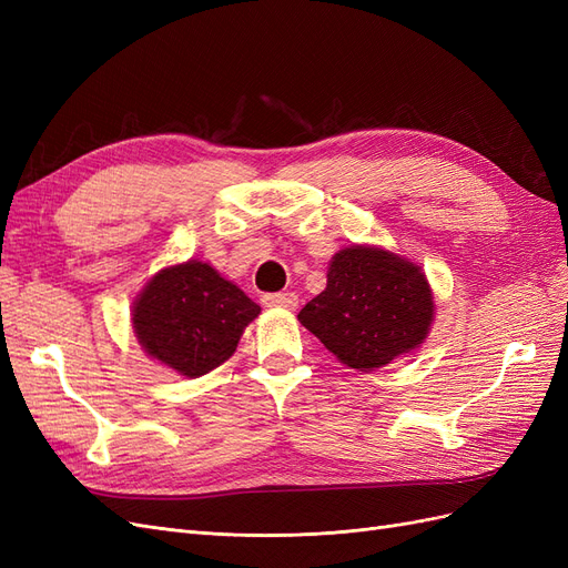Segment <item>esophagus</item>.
<instances>
[{"mask_svg":"<svg viewBox=\"0 0 568 568\" xmlns=\"http://www.w3.org/2000/svg\"><path fill=\"white\" fill-rule=\"evenodd\" d=\"M265 307H284V311H294L298 305V296L291 291H280V294H265L263 296Z\"/></svg>","mask_w":568,"mask_h":568,"instance_id":"obj_1","label":"esophagus"}]
</instances>
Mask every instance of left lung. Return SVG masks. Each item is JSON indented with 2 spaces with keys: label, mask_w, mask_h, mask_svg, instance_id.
<instances>
[{
  "label": "left lung",
  "mask_w": 568,
  "mask_h": 568,
  "mask_svg": "<svg viewBox=\"0 0 568 568\" xmlns=\"http://www.w3.org/2000/svg\"><path fill=\"white\" fill-rule=\"evenodd\" d=\"M434 317L424 272L382 248L351 246L334 255L326 288L298 313L343 365L372 372L426 338Z\"/></svg>",
  "instance_id": "left-lung-1"
}]
</instances>
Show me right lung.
Returning a JSON list of instances; mask_svg holds the SVG:
<instances>
[{"label": "right lung", "mask_w": 568, "mask_h": 568, "mask_svg": "<svg viewBox=\"0 0 568 568\" xmlns=\"http://www.w3.org/2000/svg\"><path fill=\"white\" fill-rule=\"evenodd\" d=\"M242 288L199 261L165 267L140 294L132 311L144 351L182 376H201L236 351L246 324L257 317Z\"/></svg>", "instance_id": "1"}]
</instances>
